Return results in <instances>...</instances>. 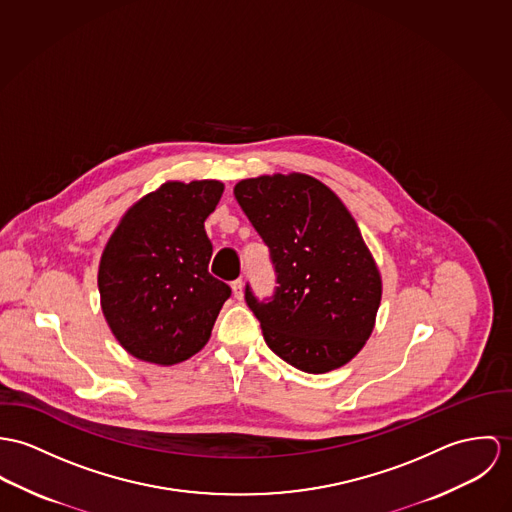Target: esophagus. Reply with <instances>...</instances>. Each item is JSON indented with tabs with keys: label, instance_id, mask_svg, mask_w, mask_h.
I'll return each instance as SVG.
<instances>
[{
	"label": "esophagus",
	"instance_id": "esophagus-1",
	"mask_svg": "<svg viewBox=\"0 0 512 512\" xmlns=\"http://www.w3.org/2000/svg\"><path fill=\"white\" fill-rule=\"evenodd\" d=\"M231 290H233V296H235L237 300H241V298H243V281H241V279L233 281V283H231Z\"/></svg>",
	"mask_w": 512,
	"mask_h": 512
}]
</instances>
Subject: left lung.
Instances as JSON below:
<instances>
[{
    "mask_svg": "<svg viewBox=\"0 0 512 512\" xmlns=\"http://www.w3.org/2000/svg\"><path fill=\"white\" fill-rule=\"evenodd\" d=\"M233 194L277 275L269 298L245 284L267 345L304 373L345 365L381 304V275L355 220L326 184L298 172L241 180Z\"/></svg>",
    "mask_w": 512,
    "mask_h": 512,
    "instance_id": "left-lung-1",
    "label": "left lung"
}]
</instances>
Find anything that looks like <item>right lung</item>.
Segmentation results:
<instances>
[{
  "label": "right lung",
  "mask_w": 512,
  "mask_h": 512,
  "mask_svg": "<svg viewBox=\"0 0 512 512\" xmlns=\"http://www.w3.org/2000/svg\"><path fill=\"white\" fill-rule=\"evenodd\" d=\"M224 192L218 180L165 182L127 210L98 273L104 316L137 359L174 365L198 353L231 296L210 275L204 222Z\"/></svg>",
  "instance_id": "add662e5"
}]
</instances>
